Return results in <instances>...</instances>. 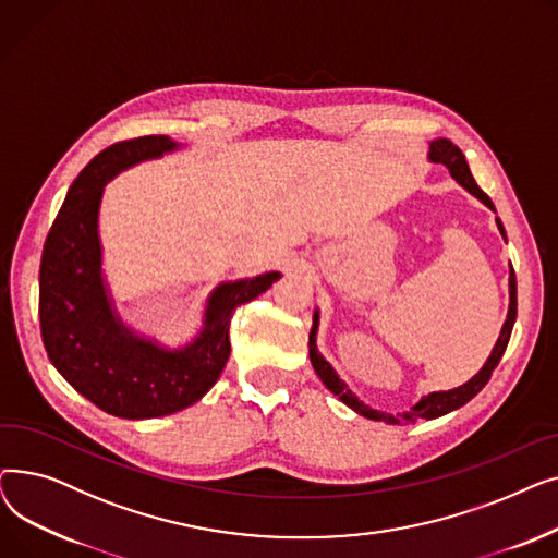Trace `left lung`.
I'll list each match as a JSON object with an SVG mask.
<instances>
[{"label":"left lung","mask_w":558,"mask_h":558,"mask_svg":"<svg viewBox=\"0 0 558 558\" xmlns=\"http://www.w3.org/2000/svg\"><path fill=\"white\" fill-rule=\"evenodd\" d=\"M429 160L432 162H441L450 169V175L452 179L463 187L471 192L475 198H480L486 208H490L495 213V205L493 201L486 196L484 190H480V185L475 183L471 169H468V162L461 154V149L457 144H452L450 140L446 137H438L434 142H429ZM497 221V228H500L502 238L507 240V232H505V226L500 219ZM518 289H515V274H513V267L509 271V314H507V320L502 326V332L500 337H497L493 350H490V357L486 360V364L482 366V371L468 379L465 385L457 387V389H450V391H434V393H427L425 398H421V402H416L409 412H402L398 416H391V414H385V412H377V409H371L368 404H364L353 391H350L345 387L343 379L337 375V371L330 366V362L324 360V355L318 353L316 348V330H318V310L314 312V326L310 330V362L316 371V375L320 377V383H324L335 396H339L341 402H345L350 409H355L357 414H362L364 418H371V421H385V423H391V425H400V423H414L418 418H438V416H446L450 412H454V409L463 407L468 400H473L490 379V373L495 371V366L500 364L505 350H507V343H509V337H511V330H513V324H515V314H518Z\"/></svg>","instance_id":"left-lung-1"}]
</instances>
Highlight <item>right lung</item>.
<instances>
[{
    "label": "right lung",
    "mask_w": 558,
    "mask_h": 558,
    "mask_svg": "<svg viewBox=\"0 0 558 558\" xmlns=\"http://www.w3.org/2000/svg\"><path fill=\"white\" fill-rule=\"evenodd\" d=\"M179 149L167 135L117 142L95 156L70 185L40 259V332L51 364L106 414L142 421L169 416L213 389L228 355L232 312L264 294L278 271L219 284L203 328L183 348L135 335L112 307L101 274L99 205L117 173Z\"/></svg>",
    "instance_id": "obj_1"
}]
</instances>
